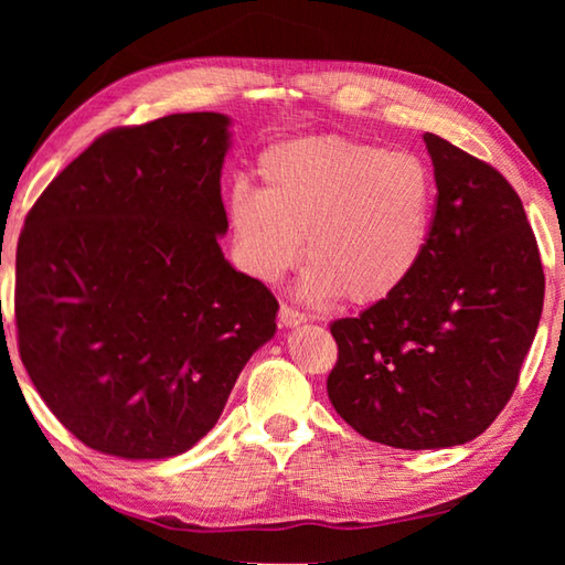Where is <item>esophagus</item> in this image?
<instances>
[{"mask_svg": "<svg viewBox=\"0 0 565 565\" xmlns=\"http://www.w3.org/2000/svg\"><path fill=\"white\" fill-rule=\"evenodd\" d=\"M308 318L303 316V313H298L296 308H291V306H281L279 308V322L284 328H296V326H303Z\"/></svg>", "mask_w": 565, "mask_h": 565, "instance_id": "34e87169", "label": "esophagus"}]
</instances>
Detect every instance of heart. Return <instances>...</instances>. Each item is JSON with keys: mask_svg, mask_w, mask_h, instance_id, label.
Here are the masks:
<instances>
[{"mask_svg": "<svg viewBox=\"0 0 565 565\" xmlns=\"http://www.w3.org/2000/svg\"><path fill=\"white\" fill-rule=\"evenodd\" d=\"M262 191L235 184L227 221L237 262L274 284L301 259L303 301L347 296L376 303L398 294L423 262L437 206L429 164L374 142L313 136L271 146L259 158Z\"/></svg>", "mask_w": 565, "mask_h": 565, "instance_id": "obj_1", "label": "heart"}]
</instances>
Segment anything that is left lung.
I'll list each match as a JSON object with an SVG mask.
<instances>
[{
	"instance_id": "obj_1",
	"label": "left lung",
	"mask_w": 565,
	"mask_h": 565,
	"mask_svg": "<svg viewBox=\"0 0 565 565\" xmlns=\"http://www.w3.org/2000/svg\"><path fill=\"white\" fill-rule=\"evenodd\" d=\"M437 209L423 262L398 294L334 320V411L395 449L476 439L508 405L544 306V269L508 179L435 134Z\"/></svg>"
}]
</instances>
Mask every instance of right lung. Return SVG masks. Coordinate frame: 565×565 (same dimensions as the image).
Masks as SVG:
<instances>
[{
    "label": "right lung",
    "instance_id": "1",
    "mask_svg": "<svg viewBox=\"0 0 565 565\" xmlns=\"http://www.w3.org/2000/svg\"><path fill=\"white\" fill-rule=\"evenodd\" d=\"M231 118L116 128L60 172L17 247L19 354L72 435L130 461L189 451L218 423L279 303L225 259Z\"/></svg>",
    "mask_w": 565,
    "mask_h": 565
}]
</instances>
